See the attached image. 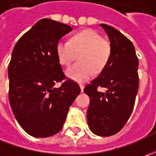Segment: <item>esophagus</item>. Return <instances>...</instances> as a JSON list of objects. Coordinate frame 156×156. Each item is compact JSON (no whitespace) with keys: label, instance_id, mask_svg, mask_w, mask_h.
Wrapping results in <instances>:
<instances>
[{"label":"esophagus","instance_id":"esophagus-1","mask_svg":"<svg viewBox=\"0 0 156 156\" xmlns=\"http://www.w3.org/2000/svg\"><path fill=\"white\" fill-rule=\"evenodd\" d=\"M80 87H81V92H82V91H83V89H84V85L81 84V85H80Z\"/></svg>","mask_w":156,"mask_h":156}]
</instances>
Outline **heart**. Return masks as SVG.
Returning a JSON list of instances; mask_svg holds the SVG:
<instances>
[{"instance_id": "1", "label": "heart", "mask_w": 156, "mask_h": 156, "mask_svg": "<svg viewBox=\"0 0 156 156\" xmlns=\"http://www.w3.org/2000/svg\"><path fill=\"white\" fill-rule=\"evenodd\" d=\"M56 54L61 64L69 66L80 55V62L69 67L66 74L77 81H86L104 69L111 55V43L97 32L85 29L75 33L70 41H60Z\"/></svg>"}]
</instances>
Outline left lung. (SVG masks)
<instances>
[{"label":"left lung","mask_w":156,"mask_h":156,"mask_svg":"<svg viewBox=\"0 0 156 156\" xmlns=\"http://www.w3.org/2000/svg\"><path fill=\"white\" fill-rule=\"evenodd\" d=\"M111 43L109 60L100 75L84 88L89 96L87 123L100 136L115 135L131 115L139 87V61L132 41L115 27L101 24ZM105 87V93L97 88Z\"/></svg>","instance_id":"obj_1"}]
</instances>
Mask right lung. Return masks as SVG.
I'll list each match as a JSON object with an SVG mask.
<instances>
[{"label": "right lung", "instance_id": "right-lung-1", "mask_svg": "<svg viewBox=\"0 0 156 156\" xmlns=\"http://www.w3.org/2000/svg\"><path fill=\"white\" fill-rule=\"evenodd\" d=\"M72 27L41 19L16 42L9 65V99L20 126L44 138L62 129L69 107L81 88L64 75L56 54L60 39ZM65 80V82H62ZM62 82L61 87L55 83Z\"/></svg>", "mask_w": 156, "mask_h": 156}]
</instances>
